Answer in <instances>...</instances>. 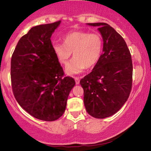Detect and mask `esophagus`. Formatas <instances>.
<instances>
[{
	"mask_svg": "<svg viewBox=\"0 0 151 151\" xmlns=\"http://www.w3.org/2000/svg\"><path fill=\"white\" fill-rule=\"evenodd\" d=\"M75 80H76V84H78L80 83V79L78 78H75Z\"/></svg>",
	"mask_w": 151,
	"mask_h": 151,
	"instance_id": "34e87169",
	"label": "esophagus"
}]
</instances>
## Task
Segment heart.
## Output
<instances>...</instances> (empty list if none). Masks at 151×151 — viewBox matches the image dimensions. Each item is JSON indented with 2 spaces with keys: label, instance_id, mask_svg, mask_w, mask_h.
Masks as SVG:
<instances>
[{
  "label": "heart",
  "instance_id": "heart-1",
  "mask_svg": "<svg viewBox=\"0 0 151 151\" xmlns=\"http://www.w3.org/2000/svg\"><path fill=\"white\" fill-rule=\"evenodd\" d=\"M64 45L55 43L53 51L61 65H66L71 58L74 59L66 68V73L72 76L84 71L87 68L94 67L102 54L103 41L98 33L72 32L63 38Z\"/></svg>",
  "mask_w": 151,
  "mask_h": 151
}]
</instances>
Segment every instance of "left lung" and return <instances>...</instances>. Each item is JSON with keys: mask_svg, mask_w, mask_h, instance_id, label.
Listing matches in <instances>:
<instances>
[{"mask_svg": "<svg viewBox=\"0 0 151 151\" xmlns=\"http://www.w3.org/2000/svg\"><path fill=\"white\" fill-rule=\"evenodd\" d=\"M87 24L99 27L104 42L103 53L93 71L80 83L87 113L103 119L116 113L129 98L133 64L127 43L112 27L104 22Z\"/></svg>", "mask_w": 151, "mask_h": 151, "instance_id": "1", "label": "left lung"}]
</instances>
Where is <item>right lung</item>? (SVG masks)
<instances>
[{
  "mask_svg": "<svg viewBox=\"0 0 151 151\" xmlns=\"http://www.w3.org/2000/svg\"><path fill=\"white\" fill-rule=\"evenodd\" d=\"M61 21L35 26L21 37L11 60L12 91L24 111L36 118L54 121L65 112L76 82L65 77L51 37Z\"/></svg>",
  "mask_w": 151,
  "mask_h": 151,
  "instance_id": "right-lung-1",
  "label": "right lung"
}]
</instances>
